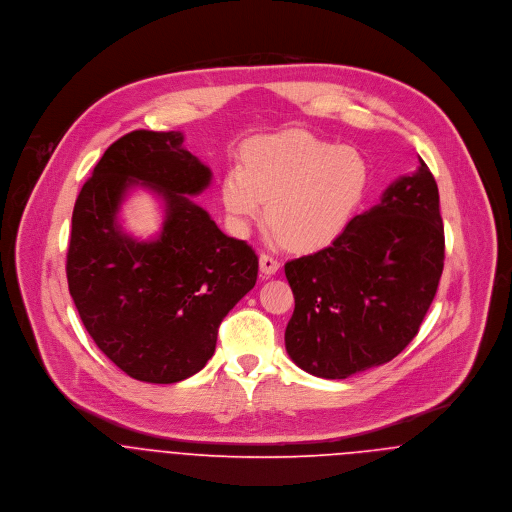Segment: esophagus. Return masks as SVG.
Segmentation results:
<instances>
[{
  "instance_id": "esophagus-1",
  "label": "esophagus",
  "mask_w": 512,
  "mask_h": 512,
  "mask_svg": "<svg viewBox=\"0 0 512 512\" xmlns=\"http://www.w3.org/2000/svg\"><path fill=\"white\" fill-rule=\"evenodd\" d=\"M278 270H280V262H278L274 256H270V254H262V256H260V272H262V276L270 278V276H274Z\"/></svg>"
}]
</instances>
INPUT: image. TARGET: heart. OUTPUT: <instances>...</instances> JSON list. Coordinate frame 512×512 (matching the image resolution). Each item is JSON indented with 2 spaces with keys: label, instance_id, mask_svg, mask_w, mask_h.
<instances>
[{
  "label": "heart",
  "instance_id": "obj_1",
  "mask_svg": "<svg viewBox=\"0 0 512 512\" xmlns=\"http://www.w3.org/2000/svg\"><path fill=\"white\" fill-rule=\"evenodd\" d=\"M368 165L353 147H337L305 132H284L250 142L242 167L222 183V201L236 224L262 213L276 236L297 250L333 242L365 199Z\"/></svg>",
  "mask_w": 512,
  "mask_h": 512
}]
</instances>
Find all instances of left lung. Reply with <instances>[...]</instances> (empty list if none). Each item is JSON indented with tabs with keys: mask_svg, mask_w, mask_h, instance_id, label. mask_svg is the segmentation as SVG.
I'll return each instance as SVG.
<instances>
[{
	"mask_svg": "<svg viewBox=\"0 0 512 512\" xmlns=\"http://www.w3.org/2000/svg\"><path fill=\"white\" fill-rule=\"evenodd\" d=\"M443 258L438 183L420 159L331 246L286 264L295 299L290 359L331 380L392 361L420 331Z\"/></svg>",
	"mask_w": 512,
	"mask_h": 512,
	"instance_id": "left-lung-1",
	"label": "left lung"
}]
</instances>
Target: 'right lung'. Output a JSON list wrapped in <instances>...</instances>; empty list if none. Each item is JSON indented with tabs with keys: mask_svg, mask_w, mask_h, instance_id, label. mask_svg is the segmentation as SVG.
Segmentation results:
<instances>
[{
	"mask_svg": "<svg viewBox=\"0 0 512 512\" xmlns=\"http://www.w3.org/2000/svg\"><path fill=\"white\" fill-rule=\"evenodd\" d=\"M181 132L136 130L104 151L74 203L67 280L98 349L128 376L171 384L213 357L220 321L254 288L258 256L226 236L191 201L211 169L183 147ZM132 186L164 203L157 239L138 241L117 224Z\"/></svg>",
	"mask_w": 512,
	"mask_h": 512,
	"instance_id": "right-lung-1",
	"label": "right lung"
}]
</instances>
